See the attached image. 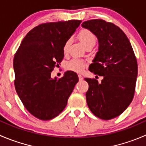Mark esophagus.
<instances>
[{
    "instance_id": "1",
    "label": "esophagus",
    "mask_w": 146,
    "mask_h": 146,
    "mask_svg": "<svg viewBox=\"0 0 146 146\" xmlns=\"http://www.w3.org/2000/svg\"><path fill=\"white\" fill-rule=\"evenodd\" d=\"M78 78H79V80H83V76H82L81 75H80V74L78 75Z\"/></svg>"
}]
</instances>
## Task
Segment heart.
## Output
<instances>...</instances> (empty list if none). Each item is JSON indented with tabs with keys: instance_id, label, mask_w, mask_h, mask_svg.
Instances as JSON below:
<instances>
[{
	"instance_id": "obj_1",
	"label": "heart",
	"mask_w": 146,
	"mask_h": 146,
	"mask_svg": "<svg viewBox=\"0 0 146 146\" xmlns=\"http://www.w3.org/2000/svg\"><path fill=\"white\" fill-rule=\"evenodd\" d=\"M78 38L79 40H80V43L83 44L84 47L90 44L95 45L96 42V35L91 31L87 29L81 30L79 32L78 35ZM70 43V40H68L65 43L64 46H63V51H64V53H66L68 50ZM86 63L83 61V60L78 58H74L72 59L71 60H70L66 64V68L68 69V70H73V71L81 72L84 69V68L86 67Z\"/></svg>"
}]
</instances>
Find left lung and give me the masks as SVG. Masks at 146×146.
<instances>
[{"label": "left lung", "instance_id": "obj_1", "mask_svg": "<svg viewBox=\"0 0 146 146\" xmlns=\"http://www.w3.org/2000/svg\"><path fill=\"white\" fill-rule=\"evenodd\" d=\"M82 27L98 38V51L90 71L103 76L101 83L86 78L89 88L86 101L98 118L110 120L121 115L132 101L138 76L136 58L123 31L111 23L95 19L85 21Z\"/></svg>", "mask_w": 146, "mask_h": 146}]
</instances>
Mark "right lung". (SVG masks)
<instances>
[{"mask_svg": "<svg viewBox=\"0 0 146 146\" xmlns=\"http://www.w3.org/2000/svg\"><path fill=\"white\" fill-rule=\"evenodd\" d=\"M81 21L40 24L28 33L13 59L15 88L25 108L35 117L48 121L58 115L67 105L78 81L73 71L51 78L64 56L63 46Z\"/></svg>", "mask_w": 146, "mask_h": 146, "instance_id": "obj_1", "label": "right lung"}]
</instances>
